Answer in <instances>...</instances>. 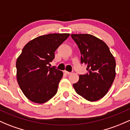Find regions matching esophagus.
<instances>
[{"label": "esophagus", "instance_id": "34e87169", "mask_svg": "<svg viewBox=\"0 0 130 130\" xmlns=\"http://www.w3.org/2000/svg\"><path fill=\"white\" fill-rule=\"evenodd\" d=\"M64 72H65V73H66V74H67V75H70L71 73H71V72H67V71H66V70H65V71H64Z\"/></svg>", "mask_w": 130, "mask_h": 130}]
</instances>
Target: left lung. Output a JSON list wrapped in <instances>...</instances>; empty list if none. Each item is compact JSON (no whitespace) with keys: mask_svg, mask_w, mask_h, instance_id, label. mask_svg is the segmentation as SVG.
Listing matches in <instances>:
<instances>
[{"mask_svg":"<svg viewBox=\"0 0 130 130\" xmlns=\"http://www.w3.org/2000/svg\"><path fill=\"white\" fill-rule=\"evenodd\" d=\"M81 53V63L87 65L86 74L73 85L76 93L90 102L107 93L116 75V61L107 45L90 34H72Z\"/></svg>","mask_w":130,"mask_h":130,"instance_id":"obj_1","label":"left lung"}]
</instances>
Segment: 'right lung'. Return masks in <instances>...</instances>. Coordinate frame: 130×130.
Masks as SVG:
<instances>
[{
  "instance_id": "add662e5",
  "label": "right lung",
  "mask_w": 130,
  "mask_h": 130,
  "mask_svg": "<svg viewBox=\"0 0 130 130\" xmlns=\"http://www.w3.org/2000/svg\"><path fill=\"white\" fill-rule=\"evenodd\" d=\"M69 34L39 36L25 45L16 62L17 82L25 96L34 103H43L55 95L63 72L50 67L55 52Z\"/></svg>"
}]
</instances>
